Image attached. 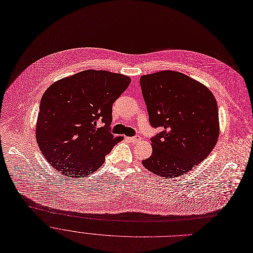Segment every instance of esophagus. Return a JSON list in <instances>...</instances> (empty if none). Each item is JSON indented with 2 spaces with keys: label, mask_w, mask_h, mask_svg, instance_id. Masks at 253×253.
Wrapping results in <instances>:
<instances>
[{
  "label": "esophagus",
  "mask_w": 253,
  "mask_h": 253,
  "mask_svg": "<svg viewBox=\"0 0 253 253\" xmlns=\"http://www.w3.org/2000/svg\"><path fill=\"white\" fill-rule=\"evenodd\" d=\"M127 139L133 143H136L140 140V136L139 135H135V136H130V137H127Z\"/></svg>",
  "instance_id": "1"
}]
</instances>
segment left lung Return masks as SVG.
<instances>
[{
  "mask_svg": "<svg viewBox=\"0 0 253 253\" xmlns=\"http://www.w3.org/2000/svg\"><path fill=\"white\" fill-rule=\"evenodd\" d=\"M148 120L162 131L150 138L153 153L142 161L149 171L177 177L205 161L219 134L212 92L188 76L163 71L139 80Z\"/></svg>",
  "mask_w": 253,
  "mask_h": 253,
  "instance_id": "1",
  "label": "left lung"
}]
</instances>
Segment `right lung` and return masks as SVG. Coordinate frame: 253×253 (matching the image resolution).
<instances>
[{
	"label": "right lung",
	"instance_id": "obj_1",
	"mask_svg": "<svg viewBox=\"0 0 253 253\" xmlns=\"http://www.w3.org/2000/svg\"><path fill=\"white\" fill-rule=\"evenodd\" d=\"M130 79L87 70L54 83L42 94L36 137L42 156L63 174L82 178L97 170L123 140L110 131L113 105Z\"/></svg>",
	"mask_w": 253,
	"mask_h": 253
}]
</instances>
